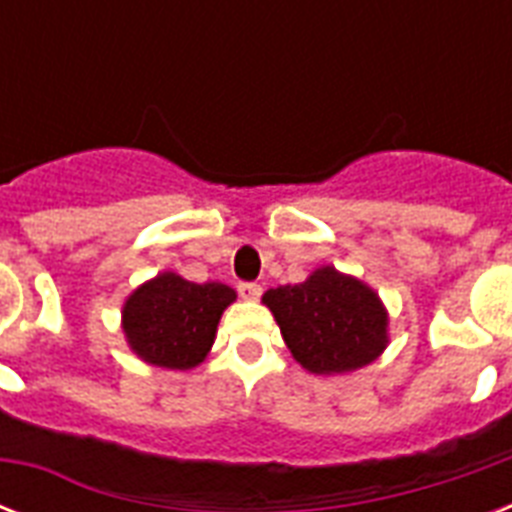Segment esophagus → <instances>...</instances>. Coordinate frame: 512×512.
Masks as SVG:
<instances>
[{"label": "esophagus", "instance_id": "1", "mask_svg": "<svg viewBox=\"0 0 512 512\" xmlns=\"http://www.w3.org/2000/svg\"><path fill=\"white\" fill-rule=\"evenodd\" d=\"M239 295L244 297V300H257V297L263 295V287H260V284H255V281H241Z\"/></svg>", "mask_w": 512, "mask_h": 512}]
</instances>
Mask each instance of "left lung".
Here are the masks:
<instances>
[{
    "instance_id": "left-lung-1",
    "label": "left lung",
    "mask_w": 512,
    "mask_h": 512,
    "mask_svg": "<svg viewBox=\"0 0 512 512\" xmlns=\"http://www.w3.org/2000/svg\"><path fill=\"white\" fill-rule=\"evenodd\" d=\"M279 321L292 356L313 374L353 372L385 350L388 316L372 289L319 268L295 287L268 289L263 297Z\"/></svg>"
}]
</instances>
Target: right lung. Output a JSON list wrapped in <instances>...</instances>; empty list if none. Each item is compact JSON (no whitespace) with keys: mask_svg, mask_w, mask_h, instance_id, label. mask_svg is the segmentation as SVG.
Returning a JSON list of instances; mask_svg holds the SVG:
<instances>
[{"mask_svg":"<svg viewBox=\"0 0 512 512\" xmlns=\"http://www.w3.org/2000/svg\"><path fill=\"white\" fill-rule=\"evenodd\" d=\"M233 300L236 292L225 284H193L162 273L130 295L124 305V335L148 364L191 369L212 348L217 321Z\"/></svg>","mask_w":512,"mask_h":512,"instance_id":"1","label":"right lung"}]
</instances>
